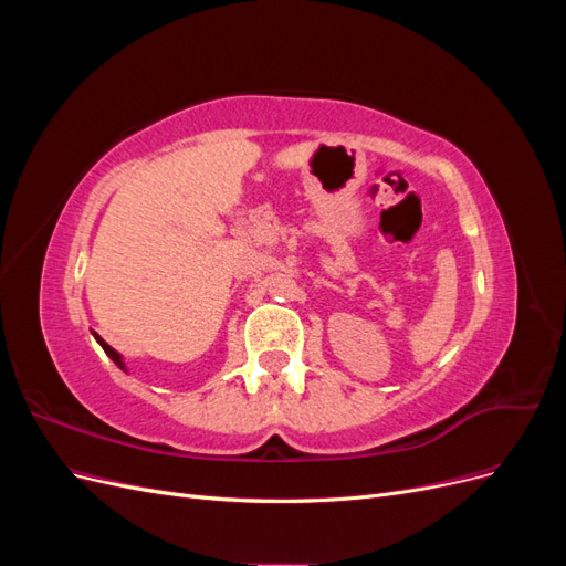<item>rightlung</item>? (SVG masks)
I'll list each match as a JSON object with an SVG mask.
<instances>
[{
  "instance_id": "add662e5",
  "label": "right lung",
  "mask_w": 566,
  "mask_h": 566,
  "mask_svg": "<svg viewBox=\"0 0 566 566\" xmlns=\"http://www.w3.org/2000/svg\"><path fill=\"white\" fill-rule=\"evenodd\" d=\"M94 337H96V342L101 345V349H104V352L113 358V364H115L117 368H123V370L127 373V366H125V361H123V354H117V352L108 345V342H104V337H98V335H94Z\"/></svg>"
}]
</instances>
